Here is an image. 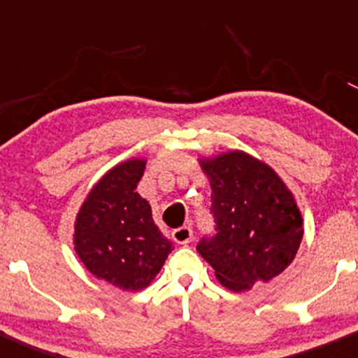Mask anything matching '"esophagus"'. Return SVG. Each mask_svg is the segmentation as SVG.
<instances>
[{"label": "esophagus", "mask_w": 358, "mask_h": 358, "mask_svg": "<svg viewBox=\"0 0 358 358\" xmlns=\"http://www.w3.org/2000/svg\"><path fill=\"white\" fill-rule=\"evenodd\" d=\"M171 237H173V241L176 244H188V242H192L193 239V231L190 227H180V229H175L173 232H171Z\"/></svg>", "instance_id": "1"}]
</instances>
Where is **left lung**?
<instances>
[{
  "instance_id": "1",
  "label": "left lung",
  "mask_w": 358,
  "mask_h": 358,
  "mask_svg": "<svg viewBox=\"0 0 358 358\" xmlns=\"http://www.w3.org/2000/svg\"><path fill=\"white\" fill-rule=\"evenodd\" d=\"M210 180L215 236L196 245L231 291L250 289L281 274L296 256L303 219L276 171L244 151L200 159Z\"/></svg>"
}]
</instances>
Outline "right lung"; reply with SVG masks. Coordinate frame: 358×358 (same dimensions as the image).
Segmentation results:
<instances>
[{
  "mask_svg": "<svg viewBox=\"0 0 358 358\" xmlns=\"http://www.w3.org/2000/svg\"><path fill=\"white\" fill-rule=\"evenodd\" d=\"M145 166V159L133 158L110 168L76 219L77 256L97 279L124 291L150 285L173 249L155 224L150 203L136 192Z\"/></svg>",
  "mask_w": 358,
  "mask_h": 358,
  "instance_id": "add662e5",
  "label": "right lung"
}]
</instances>
